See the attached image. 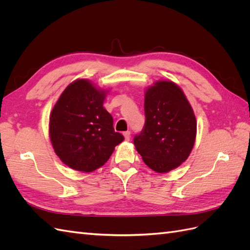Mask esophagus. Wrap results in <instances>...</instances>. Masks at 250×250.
Wrapping results in <instances>:
<instances>
[{"mask_svg":"<svg viewBox=\"0 0 250 250\" xmlns=\"http://www.w3.org/2000/svg\"><path fill=\"white\" fill-rule=\"evenodd\" d=\"M124 134V138H125V141H129L130 140V131H126L123 133Z\"/></svg>","mask_w":250,"mask_h":250,"instance_id":"esophagus-1","label":"esophagus"}]
</instances>
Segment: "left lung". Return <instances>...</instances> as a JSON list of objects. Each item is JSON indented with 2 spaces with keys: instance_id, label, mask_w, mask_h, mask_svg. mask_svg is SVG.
Instances as JSON below:
<instances>
[{
  "instance_id": "1",
  "label": "left lung",
  "mask_w": 250,
  "mask_h": 250,
  "mask_svg": "<svg viewBox=\"0 0 250 250\" xmlns=\"http://www.w3.org/2000/svg\"><path fill=\"white\" fill-rule=\"evenodd\" d=\"M146 122L133 143L143 161L157 173L183 164L194 147L197 122L185 93L176 83L158 80L145 92Z\"/></svg>"
}]
</instances>
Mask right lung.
I'll return each mask as SVG.
<instances>
[{
  "instance_id": "add662e5",
  "label": "right lung",
  "mask_w": 250,
  "mask_h": 250,
  "mask_svg": "<svg viewBox=\"0 0 250 250\" xmlns=\"http://www.w3.org/2000/svg\"><path fill=\"white\" fill-rule=\"evenodd\" d=\"M107 89L87 79L70 83L50 113L49 135L56 155L65 166L80 172L102 167L124 137L113 129L104 108Z\"/></svg>"
}]
</instances>
